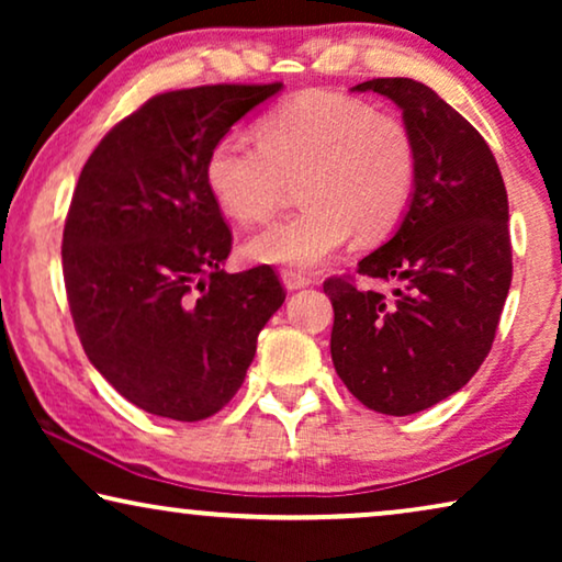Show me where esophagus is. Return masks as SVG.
<instances>
[{
	"mask_svg": "<svg viewBox=\"0 0 562 562\" xmlns=\"http://www.w3.org/2000/svg\"><path fill=\"white\" fill-rule=\"evenodd\" d=\"M281 281H283V286H286L289 291L304 289V286H310V283H312L310 276H304L302 271H291V268H286V271H281Z\"/></svg>",
	"mask_w": 562,
	"mask_h": 562,
	"instance_id": "esophagus-1",
	"label": "esophagus"
}]
</instances>
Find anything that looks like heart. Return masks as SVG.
<instances>
[{
    "mask_svg": "<svg viewBox=\"0 0 562 562\" xmlns=\"http://www.w3.org/2000/svg\"><path fill=\"white\" fill-rule=\"evenodd\" d=\"M417 143L394 114L337 91H306L258 122V140L227 133L206 153V189L222 212L258 225L299 181L304 210L248 243L268 266L314 268L350 235L375 240L404 217L417 187Z\"/></svg>",
    "mask_w": 562,
    "mask_h": 562,
    "instance_id": "heart-1",
    "label": "heart"
}]
</instances>
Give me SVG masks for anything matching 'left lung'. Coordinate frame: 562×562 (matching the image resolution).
<instances>
[{"mask_svg":"<svg viewBox=\"0 0 562 562\" xmlns=\"http://www.w3.org/2000/svg\"><path fill=\"white\" fill-rule=\"evenodd\" d=\"M417 143V187L402 225L358 273L396 281L394 296L350 276L325 281L335 310V371L368 409L406 417L473 379L512 286L509 202L479 130L414 79H373Z\"/></svg>","mask_w":562,"mask_h":562,"instance_id":"left-lung-1","label":"left lung"}]
</instances>
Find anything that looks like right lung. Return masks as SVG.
<instances>
[{"label": "right lung", "mask_w": 562, "mask_h": 562, "mask_svg": "<svg viewBox=\"0 0 562 562\" xmlns=\"http://www.w3.org/2000/svg\"><path fill=\"white\" fill-rule=\"evenodd\" d=\"M281 87L164 91L81 168L60 248L76 335L91 366L158 417L217 414L286 299L271 266L222 271L233 233L204 179L212 145Z\"/></svg>", "instance_id": "add662e5"}]
</instances>
